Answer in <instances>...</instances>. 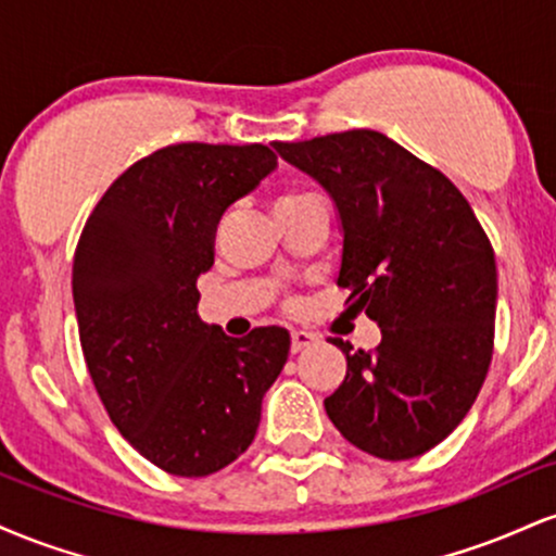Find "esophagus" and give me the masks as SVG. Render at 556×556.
I'll use <instances>...</instances> for the list:
<instances>
[{
	"instance_id": "esophagus-1",
	"label": "esophagus",
	"mask_w": 556,
	"mask_h": 556,
	"mask_svg": "<svg viewBox=\"0 0 556 556\" xmlns=\"http://www.w3.org/2000/svg\"><path fill=\"white\" fill-rule=\"evenodd\" d=\"M290 337H292V344H290L292 353H303L305 348H311V344L318 340L316 334H311V331H303V329H295Z\"/></svg>"
}]
</instances>
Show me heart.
<instances>
[{
	"mask_svg": "<svg viewBox=\"0 0 556 556\" xmlns=\"http://www.w3.org/2000/svg\"><path fill=\"white\" fill-rule=\"evenodd\" d=\"M311 201H318V198L314 193H305V190H285V193H279L277 201H274V208H277V216H287L298 212V208H303L305 203Z\"/></svg>",
	"mask_w": 556,
	"mask_h": 556,
	"instance_id": "obj_1",
	"label": "heart"
}]
</instances>
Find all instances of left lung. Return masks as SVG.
I'll return each instance as SVG.
<instances>
[{"label": "left lung", "mask_w": 556, "mask_h": 556, "mask_svg": "<svg viewBox=\"0 0 556 556\" xmlns=\"http://www.w3.org/2000/svg\"><path fill=\"white\" fill-rule=\"evenodd\" d=\"M316 177L344 229L337 285L379 324L374 350L331 344L348 374L324 400L337 431L381 460H410L468 416L494 353L496 261L450 177L376 130L277 143Z\"/></svg>", "instance_id": "1"}]
</instances>
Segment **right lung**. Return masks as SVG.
<instances>
[{"label":"right lung","instance_id":"obj_1","mask_svg":"<svg viewBox=\"0 0 556 556\" xmlns=\"http://www.w3.org/2000/svg\"><path fill=\"white\" fill-rule=\"evenodd\" d=\"M274 167L264 143L164 146L106 188L75 248V316L96 392L127 442L172 476L238 460L290 353L285 329L238 340L195 311L222 214Z\"/></svg>","mask_w":556,"mask_h":556}]
</instances>
